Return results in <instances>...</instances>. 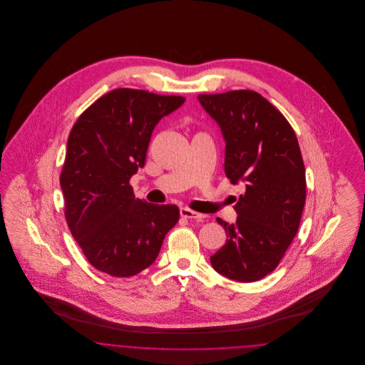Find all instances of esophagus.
I'll use <instances>...</instances> for the list:
<instances>
[{"mask_svg": "<svg viewBox=\"0 0 365 365\" xmlns=\"http://www.w3.org/2000/svg\"><path fill=\"white\" fill-rule=\"evenodd\" d=\"M180 216L186 219H194V220H204L207 217V215L198 213L195 210H191L190 208H180Z\"/></svg>", "mask_w": 365, "mask_h": 365, "instance_id": "esophagus-1", "label": "esophagus"}]
</instances>
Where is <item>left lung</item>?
<instances>
[{"label": "left lung", "instance_id": "obj_1", "mask_svg": "<svg viewBox=\"0 0 365 365\" xmlns=\"http://www.w3.org/2000/svg\"><path fill=\"white\" fill-rule=\"evenodd\" d=\"M226 140L225 171L246 190L225 227L227 242L210 256L226 278L256 282L271 274L298 231L307 198L305 167L294 130L278 109L253 90L200 94Z\"/></svg>", "mask_w": 365, "mask_h": 365}]
</instances>
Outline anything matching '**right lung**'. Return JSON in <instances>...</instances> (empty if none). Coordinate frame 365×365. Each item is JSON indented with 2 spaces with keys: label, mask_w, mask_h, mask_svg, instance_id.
I'll return each instance as SVG.
<instances>
[{
  "label": "right lung",
  "mask_w": 365,
  "mask_h": 365,
  "mask_svg": "<svg viewBox=\"0 0 365 365\" xmlns=\"http://www.w3.org/2000/svg\"><path fill=\"white\" fill-rule=\"evenodd\" d=\"M185 100L116 88L90 105L71 130L60 174L66 220L88 262L110 277L148 268L179 220L176 205L135 198L130 179L145 165L157 123Z\"/></svg>",
  "instance_id": "right-lung-1"
}]
</instances>
